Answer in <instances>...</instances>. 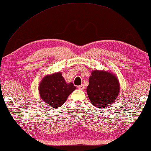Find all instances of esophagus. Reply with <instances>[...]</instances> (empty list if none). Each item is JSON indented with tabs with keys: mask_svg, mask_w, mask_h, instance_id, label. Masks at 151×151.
I'll return each mask as SVG.
<instances>
[{
	"mask_svg": "<svg viewBox=\"0 0 151 151\" xmlns=\"http://www.w3.org/2000/svg\"><path fill=\"white\" fill-rule=\"evenodd\" d=\"M78 88L80 90H84V88H85V87H84V86L83 85V84H81V85H80L78 86Z\"/></svg>",
	"mask_w": 151,
	"mask_h": 151,
	"instance_id": "1",
	"label": "esophagus"
}]
</instances>
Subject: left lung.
<instances>
[{"instance_id": "8db88e82", "label": "left lung", "mask_w": 151, "mask_h": 151, "mask_svg": "<svg viewBox=\"0 0 151 151\" xmlns=\"http://www.w3.org/2000/svg\"><path fill=\"white\" fill-rule=\"evenodd\" d=\"M120 90L119 81L115 74L110 71H91L86 92L91 103L95 108H104L113 104Z\"/></svg>"}]
</instances>
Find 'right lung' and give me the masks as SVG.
<instances>
[{"mask_svg": "<svg viewBox=\"0 0 151 151\" xmlns=\"http://www.w3.org/2000/svg\"><path fill=\"white\" fill-rule=\"evenodd\" d=\"M76 89L72 83H66L60 72L44 76L38 88L42 100L56 109L60 108Z\"/></svg>", "mask_w": 151, "mask_h": 151, "instance_id": "1", "label": "right lung"}]
</instances>
